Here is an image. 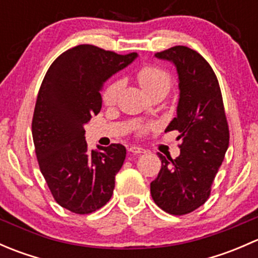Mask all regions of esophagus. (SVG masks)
Wrapping results in <instances>:
<instances>
[{
    "instance_id": "1",
    "label": "esophagus",
    "mask_w": 258,
    "mask_h": 258,
    "mask_svg": "<svg viewBox=\"0 0 258 258\" xmlns=\"http://www.w3.org/2000/svg\"><path fill=\"white\" fill-rule=\"evenodd\" d=\"M128 151L131 153H135V155H141V153H146L145 148L137 147V146H132V147L128 148Z\"/></svg>"
}]
</instances>
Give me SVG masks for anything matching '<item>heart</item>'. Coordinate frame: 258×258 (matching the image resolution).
Listing matches in <instances>:
<instances>
[{
  "label": "heart",
  "mask_w": 258,
  "mask_h": 258,
  "mask_svg": "<svg viewBox=\"0 0 258 258\" xmlns=\"http://www.w3.org/2000/svg\"><path fill=\"white\" fill-rule=\"evenodd\" d=\"M137 81L140 86L144 88V91L150 97L157 95H167L172 86V79L165 70L156 66H146L142 67L137 72ZM123 80L117 79L113 80L107 87L105 88L102 93L103 102L107 106H113L118 101L119 95L123 90ZM148 112H146L147 114Z\"/></svg>",
  "instance_id": "b5f03b06"
}]
</instances>
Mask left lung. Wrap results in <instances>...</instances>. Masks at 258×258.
<instances>
[{"instance_id": "1", "label": "left lung", "mask_w": 258, "mask_h": 258, "mask_svg": "<svg viewBox=\"0 0 258 258\" xmlns=\"http://www.w3.org/2000/svg\"><path fill=\"white\" fill-rule=\"evenodd\" d=\"M155 57L173 63L177 71V116L166 131L177 130L182 145L175 160L157 153L162 166L157 178L151 182V195L160 209L181 216L199 209L209 199L230 134L220 85L209 62L186 46H175Z\"/></svg>"}]
</instances>
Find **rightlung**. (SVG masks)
Wrapping results in <instances>:
<instances>
[{
    "mask_svg": "<svg viewBox=\"0 0 258 258\" xmlns=\"http://www.w3.org/2000/svg\"><path fill=\"white\" fill-rule=\"evenodd\" d=\"M137 56L80 45L57 57L42 81L32 119L36 156L53 199L71 212H95L112 196L126 148L90 151L85 124L101 111L103 83Z\"/></svg>",
    "mask_w": 258,
    "mask_h": 258,
    "instance_id": "add662e5",
    "label": "right lung"
}]
</instances>
